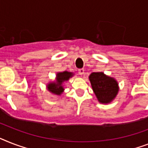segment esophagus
Wrapping results in <instances>:
<instances>
[{
  "label": "esophagus",
  "mask_w": 148,
  "mask_h": 148,
  "mask_svg": "<svg viewBox=\"0 0 148 148\" xmlns=\"http://www.w3.org/2000/svg\"><path fill=\"white\" fill-rule=\"evenodd\" d=\"M78 74H80V75H83V74H84V69H83V68H81V69H79V70H78Z\"/></svg>",
  "instance_id": "esophagus-1"
}]
</instances>
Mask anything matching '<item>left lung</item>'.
I'll return each instance as SVG.
<instances>
[{"mask_svg": "<svg viewBox=\"0 0 148 148\" xmlns=\"http://www.w3.org/2000/svg\"><path fill=\"white\" fill-rule=\"evenodd\" d=\"M89 80L99 103L107 104L116 98L119 92V84L116 79L103 72H93L89 76Z\"/></svg>", "mask_w": 148, "mask_h": 148, "instance_id": "8db88e82", "label": "left lung"}]
</instances>
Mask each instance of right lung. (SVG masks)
<instances>
[{
	"instance_id": "right-lung-1",
	"label": "right lung",
	"mask_w": 148,
	"mask_h": 148,
	"mask_svg": "<svg viewBox=\"0 0 148 148\" xmlns=\"http://www.w3.org/2000/svg\"><path fill=\"white\" fill-rule=\"evenodd\" d=\"M74 74L72 72L64 71L57 73L56 74V80L54 82H50L47 85L48 90L50 91L51 93L55 95H61L64 90L63 86V83L64 81H68L69 78L72 77Z\"/></svg>"
}]
</instances>
